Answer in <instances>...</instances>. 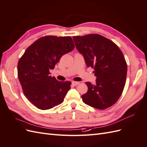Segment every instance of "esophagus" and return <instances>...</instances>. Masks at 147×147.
Instances as JSON below:
<instances>
[{"label":"esophagus","instance_id":"1","mask_svg":"<svg viewBox=\"0 0 147 147\" xmlns=\"http://www.w3.org/2000/svg\"><path fill=\"white\" fill-rule=\"evenodd\" d=\"M72 83L73 85H74V86H77V85H78V84L80 83H79V82H72Z\"/></svg>","mask_w":147,"mask_h":147}]
</instances>
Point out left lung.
<instances>
[{
  "instance_id": "obj_1",
  "label": "left lung",
  "mask_w": 147,
  "mask_h": 147,
  "mask_svg": "<svg viewBox=\"0 0 147 147\" xmlns=\"http://www.w3.org/2000/svg\"><path fill=\"white\" fill-rule=\"evenodd\" d=\"M78 51L88 67L94 69L96 84L86 82L88 92L82 96L84 104L104 110L112 106L125 86L127 63L122 51L113 42L96 34L74 36Z\"/></svg>"
}]
</instances>
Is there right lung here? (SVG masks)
Segmentation results:
<instances>
[{
    "label": "right lung",
    "mask_w": 147,
    "mask_h": 147,
    "mask_svg": "<svg viewBox=\"0 0 147 147\" xmlns=\"http://www.w3.org/2000/svg\"><path fill=\"white\" fill-rule=\"evenodd\" d=\"M75 48L70 36L47 35L30 45L18 63V77L24 94L41 110L63 103L70 82H59L50 75L61 57Z\"/></svg>",
    "instance_id": "1"
}]
</instances>
